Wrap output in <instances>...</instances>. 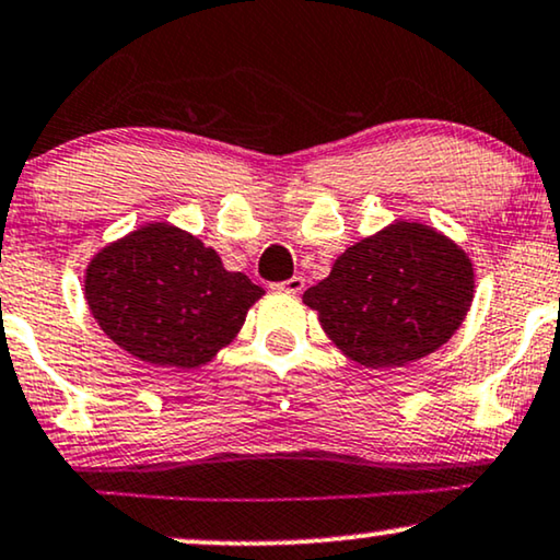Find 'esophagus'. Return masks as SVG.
Wrapping results in <instances>:
<instances>
[{
  "mask_svg": "<svg viewBox=\"0 0 560 560\" xmlns=\"http://www.w3.org/2000/svg\"><path fill=\"white\" fill-rule=\"evenodd\" d=\"M275 288H278V290H285V293H301V290L306 288V280H303L301 275H295V278L278 282V285H275Z\"/></svg>",
  "mask_w": 560,
  "mask_h": 560,
  "instance_id": "esophagus-1",
  "label": "esophagus"
}]
</instances>
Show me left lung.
<instances>
[{
	"instance_id": "obj_1",
	"label": "left lung",
	"mask_w": 560,
	"mask_h": 560,
	"mask_svg": "<svg viewBox=\"0 0 560 560\" xmlns=\"http://www.w3.org/2000/svg\"><path fill=\"white\" fill-rule=\"evenodd\" d=\"M474 288V262L460 244L398 218L347 246L303 303L347 358L388 370L440 350L466 322Z\"/></svg>"
}]
</instances>
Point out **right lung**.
Here are the masks:
<instances>
[{
  "label": "right lung",
  "instance_id": "right-lung-1",
  "mask_svg": "<svg viewBox=\"0 0 560 560\" xmlns=\"http://www.w3.org/2000/svg\"><path fill=\"white\" fill-rule=\"evenodd\" d=\"M262 295L215 249L166 221L115 238L84 270V301L105 337L156 368L208 365Z\"/></svg>",
  "mask_w": 560,
  "mask_h": 560
}]
</instances>
